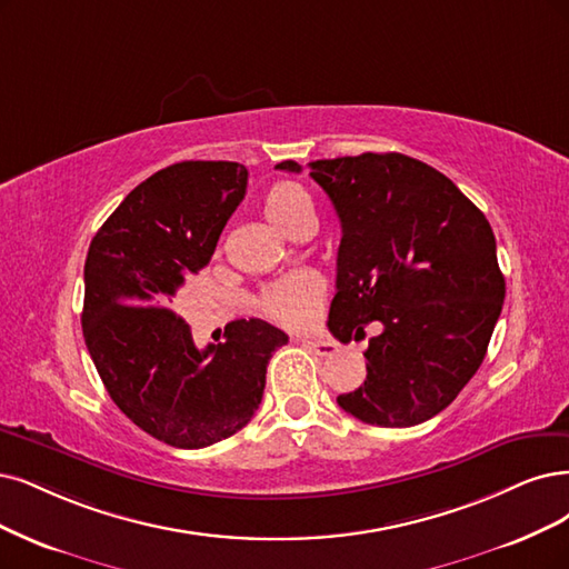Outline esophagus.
I'll list each match as a JSON object with an SVG mask.
<instances>
[{
    "mask_svg": "<svg viewBox=\"0 0 569 569\" xmlns=\"http://www.w3.org/2000/svg\"><path fill=\"white\" fill-rule=\"evenodd\" d=\"M305 345H307L313 353H319V356H332L335 351H338V345L330 342V340H307Z\"/></svg>",
    "mask_w": 569,
    "mask_h": 569,
    "instance_id": "1",
    "label": "esophagus"
}]
</instances>
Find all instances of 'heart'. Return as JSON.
<instances>
[{
    "label": "heart",
    "mask_w": 569,
    "mask_h": 569,
    "mask_svg": "<svg viewBox=\"0 0 569 569\" xmlns=\"http://www.w3.org/2000/svg\"><path fill=\"white\" fill-rule=\"evenodd\" d=\"M267 220L279 227L283 234H292L296 227L313 218V206L309 194L296 182H277L267 189L264 201ZM326 300L323 281L311 271H298L271 283L262 290L260 309L271 321L288 328H307L317 321Z\"/></svg>",
    "instance_id": "obj_1"
}]
</instances>
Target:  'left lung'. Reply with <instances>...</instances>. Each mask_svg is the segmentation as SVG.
Returning <instances> with one entry per match:
<instances>
[{
    "mask_svg": "<svg viewBox=\"0 0 569 569\" xmlns=\"http://www.w3.org/2000/svg\"><path fill=\"white\" fill-rule=\"evenodd\" d=\"M279 171L300 173L296 161ZM342 224L328 330L377 335L366 382L338 396L372 427H415L446 410L480 368L507 283L488 218L436 168L366 152L311 161Z\"/></svg>",
    "mask_w": 569,
    "mask_h": 569,
    "instance_id": "8db88e82",
    "label": "left lung"
}]
</instances>
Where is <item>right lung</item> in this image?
<instances>
[{
  "label": "right lung",
  "instance_id": "1",
  "mask_svg": "<svg viewBox=\"0 0 569 569\" xmlns=\"http://www.w3.org/2000/svg\"><path fill=\"white\" fill-rule=\"evenodd\" d=\"M248 184L237 161H180L140 182L91 241L83 264V340L117 408L182 450L213 446L256 415L271 353L288 335L237 321L197 349L171 309L187 271L208 264Z\"/></svg>",
  "mask_w": 569,
  "mask_h": 569
}]
</instances>
